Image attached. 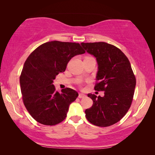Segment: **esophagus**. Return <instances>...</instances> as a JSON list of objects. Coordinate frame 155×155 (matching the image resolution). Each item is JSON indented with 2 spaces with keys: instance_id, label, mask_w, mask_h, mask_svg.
<instances>
[{
  "instance_id": "obj_1",
  "label": "esophagus",
  "mask_w": 155,
  "mask_h": 155,
  "mask_svg": "<svg viewBox=\"0 0 155 155\" xmlns=\"http://www.w3.org/2000/svg\"><path fill=\"white\" fill-rule=\"evenodd\" d=\"M86 96L85 95V94H82V93H80L79 94H78V98H85Z\"/></svg>"
}]
</instances>
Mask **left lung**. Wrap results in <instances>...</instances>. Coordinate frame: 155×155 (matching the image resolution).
Masks as SVG:
<instances>
[{
  "label": "left lung",
  "instance_id": "8db88e82",
  "mask_svg": "<svg viewBox=\"0 0 155 155\" xmlns=\"http://www.w3.org/2000/svg\"><path fill=\"white\" fill-rule=\"evenodd\" d=\"M81 46L98 63L94 90L104 91L103 97L87 94L94 103L85 110L86 118L95 126L109 127L119 122L130 108L136 85L134 73L127 57L116 46L103 41L83 42Z\"/></svg>",
  "mask_w": 155,
  "mask_h": 155
}]
</instances>
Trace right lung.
<instances>
[{"instance_id":"1","label":"right lung","mask_w":155,"mask_h":155,"mask_svg":"<svg viewBox=\"0 0 155 155\" xmlns=\"http://www.w3.org/2000/svg\"><path fill=\"white\" fill-rule=\"evenodd\" d=\"M85 52L78 43L51 41L38 46L28 57L20 77L21 92L26 109L37 122L53 126L66 117L70 104L78 94L70 88L59 93L53 80L65 71L73 57Z\"/></svg>"}]
</instances>
